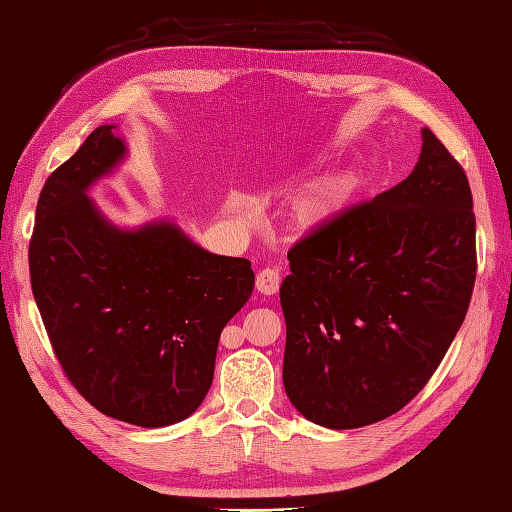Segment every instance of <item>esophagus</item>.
<instances>
[{
	"instance_id": "1",
	"label": "esophagus",
	"mask_w": 512,
	"mask_h": 512,
	"mask_svg": "<svg viewBox=\"0 0 512 512\" xmlns=\"http://www.w3.org/2000/svg\"><path fill=\"white\" fill-rule=\"evenodd\" d=\"M256 289L265 295H274L280 289V274L278 269H263L256 274Z\"/></svg>"
}]
</instances>
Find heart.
I'll return each instance as SVG.
<instances>
[{
	"mask_svg": "<svg viewBox=\"0 0 512 512\" xmlns=\"http://www.w3.org/2000/svg\"><path fill=\"white\" fill-rule=\"evenodd\" d=\"M346 199V184L342 181H324V184L311 188L306 195L295 203L293 219L300 230H315L326 223L335 212L342 208Z\"/></svg>",
	"mask_w": 512,
	"mask_h": 512,
	"instance_id": "1",
	"label": "heart"
}]
</instances>
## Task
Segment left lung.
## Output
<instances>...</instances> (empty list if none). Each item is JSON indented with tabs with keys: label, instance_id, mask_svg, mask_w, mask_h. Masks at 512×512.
<instances>
[{
	"label": "left lung",
	"instance_id": "obj_1",
	"mask_svg": "<svg viewBox=\"0 0 512 512\" xmlns=\"http://www.w3.org/2000/svg\"><path fill=\"white\" fill-rule=\"evenodd\" d=\"M282 381L311 423L355 429L425 388L467 317L478 271L467 173L429 129L412 175L289 249Z\"/></svg>",
	"mask_w": 512,
	"mask_h": 512
}]
</instances>
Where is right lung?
<instances>
[{
    "mask_svg": "<svg viewBox=\"0 0 512 512\" xmlns=\"http://www.w3.org/2000/svg\"><path fill=\"white\" fill-rule=\"evenodd\" d=\"M111 129L89 133L45 181L28 247L32 293L78 394L105 416L166 427L206 399L221 331L252 295L254 271L175 223L124 232L102 217L87 188L122 160Z\"/></svg>",
    "mask_w": 512,
    "mask_h": 512,
    "instance_id": "obj_1",
    "label": "right lung"
}]
</instances>
